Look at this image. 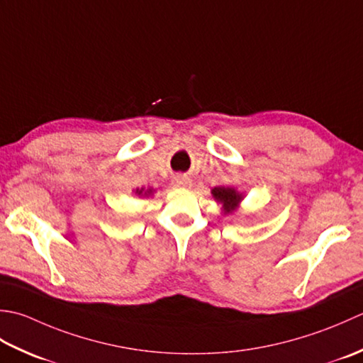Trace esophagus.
<instances>
[{
    "label": "esophagus",
    "instance_id": "34e87169",
    "mask_svg": "<svg viewBox=\"0 0 363 363\" xmlns=\"http://www.w3.org/2000/svg\"><path fill=\"white\" fill-rule=\"evenodd\" d=\"M172 184L175 188H188L191 186V180L186 175H177L172 179Z\"/></svg>",
    "mask_w": 363,
    "mask_h": 363
}]
</instances>
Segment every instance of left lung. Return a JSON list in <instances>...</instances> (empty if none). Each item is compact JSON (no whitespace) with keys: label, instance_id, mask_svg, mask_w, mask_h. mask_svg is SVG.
<instances>
[{"label":"left lung","instance_id":"1","mask_svg":"<svg viewBox=\"0 0 363 363\" xmlns=\"http://www.w3.org/2000/svg\"><path fill=\"white\" fill-rule=\"evenodd\" d=\"M211 194L214 197V201H218L220 205H223L224 214L233 213L236 208H238L240 202L242 201V194L236 191L235 188L218 186V188L211 189Z\"/></svg>","mask_w":363,"mask_h":363}]
</instances>
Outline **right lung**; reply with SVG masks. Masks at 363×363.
I'll return each mask as SVG.
<instances>
[{
    "label": "right lung",
    "mask_w": 363,
    "mask_h": 363,
    "mask_svg": "<svg viewBox=\"0 0 363 363\" xmlns=\"http://www.w3.org/2000/svg\"><path fill=\"white\" fill-rule=\"evenodd\" d=\"M152 192H153V189H144V188L139 189V188H138V189L135 191V194H138V196H150Z\"/></svg>",
    "instance_id": "right-lung-1"
}]
</instances>
